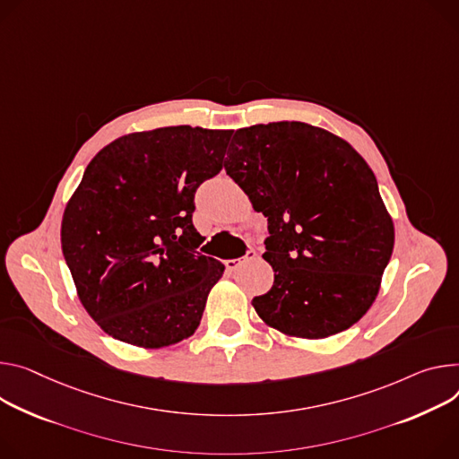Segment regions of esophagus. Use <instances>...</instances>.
I'll list each match as a JSON object with an SVG mask.
<instances>
[{"mask_svg":"<svg viewBox=\"0 0 459 459\" xmlns=\"http://www.w3.org/2000/svg\"><path fill=\"white\" fill-rule=\"evenodd\" d=\"M251 260H256V251H248L245 256H241V258H238V260H227L225 262V267L229 269V271H236L241 264H245V262H251Z\"/></svg>","mask_w":459,"mask_h":459,"instance_id":"obj_1","label":"esophagus"}]
</instances>
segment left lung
<instances>
[{
	"label": "left lung",
	"mask_w": 459,
	"mask_h": 459,
	"mask_svg": "<svg viewBox=\"0 0 459 459\" xmlns=\"http://www.w3.org/2000/svg\"><path fill=\"white\" fill-rule=\"evenodd\" d=\"M227 174L267 218L269 293L258 316L287 337L325 339L377 299L394 251V221L368 162L341 137L306 122L241 128Z\"/></svg>",
	"instance_id": "obj_1"
}]
</instances>
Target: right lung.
<instances>
[{"instance_id": "right-lung-1", "label": "right lung", "mask_w": 459, "mask_h": 459, "mask_svg": "<svg viewBox=\"0 0 459 459\" xmlns=\"http://www.w3.org/2000/svg\"><path fill=\"white\" fill-rule=\"evenodd\" d=\"M232 130L169 126L118 137L88 164L62 218L76 295L109 337L139 348L197 329L225 265L199 255L194 194L220 174Z\"/></svg>"}]
</instances>
